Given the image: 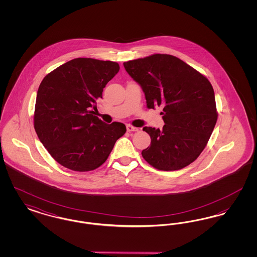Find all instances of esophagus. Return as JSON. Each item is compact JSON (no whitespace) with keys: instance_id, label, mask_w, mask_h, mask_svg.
<instances>
[{"instance_id":"esophagus-1","label":"esophagus","mask_w":257,"mask_h":257,"mask_svg":"<svg viewBox=\"0 0 257 257\" xmlns=\"http://www.w3.org/2000/svg\"><path fill=\"white\" fill-rule=\"evenodd\" d=\"M126 129H127V131H128V132H134V131H138V128H136V127L132 126V125H127V126H126Z\"/></svg>"}]
</instances>
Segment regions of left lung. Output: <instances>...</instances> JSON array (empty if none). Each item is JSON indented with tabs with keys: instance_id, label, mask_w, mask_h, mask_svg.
<instances>
[{
	"instance_id": "1",
	"label": "left lung",
	"mask_w": 257,
	"mask_h": 257,
	"mask_svg": "<svg viewBox=\"0 0 257 257\" xmlns=\"http://www.w3.org/2000/svg\"><path fill=\"white\" fill-rule=\"evenodd\" d=\"M123 65L142 86L147 108H163V129H143L151 138L150 146L142 151L144 159L160 171L189 166L206 147L218 119L211 83L186 62L167 54H154Z\"/></svg>"
}]
</instances>
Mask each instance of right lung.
Wrapping results in <instances>:
<instances>
[{"label": "right lung", "instance_id": "add662e5", "mask_svg": "<svg viewBox=\"0 0 257 257\" xmlns=\"http://www.w3.org/2000/svg\"><path fill=\"white\" fill-rule=\"evenodd\" d=\"M119 71L117 62L78 58L44 77L37 90L34 125L50 155L75 171H93L106 162L126 132L94 115L103 88Z\"/></svg>", "mask_w": 257, "mask_h": 257}]
</instances>
